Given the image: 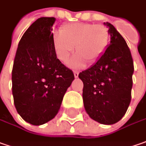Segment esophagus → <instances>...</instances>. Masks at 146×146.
<instances>
[{
    "mask_svg": "<svg viewBox=\"0 0 146 146\" xmlns=\"http://www.w3.org/2000/svg\"><path fill=\"white\" fill-rule=\"evenodd\" d=\"M73 74H74V77H75V78H78V75H79V73H78V72H77V71H74V72H73Z\"/></svg>",
    "mask_w": 146,
    "mask_h": 146,
    "instance_id": "esophagus-1",
    "label": "esophagus"
}]
</instances>
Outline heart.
Masks as SVG:
<instances>
[{"instance_id": "1", "label": "heart", "mask_w": 146, "mask_h": 146, "mask_svg": "<svg viewBox=\"0 0 146 146\" xmlns=\"http://www.w3.org/2000/svg\"><path fill=\"white\" fill-rule=\"evenodd\" d=\"M60 35L53 40L54 53L63 63L68 60L75 50L78 53L68 63L72 68L85 66V60L95 64L105 52L109 33L105 26L88 23H73L64 25Z\"/></svg>"}]
</instances>
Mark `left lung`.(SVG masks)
Wrapping results in <instances>:
<instances>
[{
  "label": "left lung",
  "instance_id": "1",
  "mask_svg": "<svg viewBox=\"0 0 146 146\" xmlns=\"http://www.w3.org/2000/svg\"><path fill=\"white\" fill-rule=\"evenodd\" d=\"M110 42L93 65L79 73L86 112L93 120L112 125L122 119L131 102L133 60L127 42L110 23Z\"/></svg>",
  "mask_w": 146,
  "mask_h": 146
}]
</instances>
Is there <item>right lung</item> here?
<instances>
[{
    "label": "right lung",
    "mask_w": 146,
    "mask_h": 146,
    "mask_svg": "<svg viewBox=\"0 0 146 146\" xmlns=\"http://www.w3.org/2000/svg\"><path fill=\"white\" fill-rule=\"evenodd\" d=\"M55 19L41 17L23 35L12 70V93L18 113L35 126L53 119L74 80L72 70L54 53L52 26Z\"/></svg>",
    "instance_id": "1"
}]
</instances>
